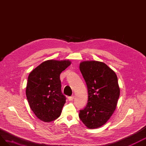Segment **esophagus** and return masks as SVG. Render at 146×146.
<instances>
[{
    "label": "esophagus",
    "instance_id": "obj_1",
    "mask_svg": "<svg viewBox=\"0 0 146 146\" xmlns=\"http://www.w3.org/2000/svg\"><path fill=\"white\" fill-rule=\"evenodd\" d=\"M68 99L69 101H72L74 99V96H71V97H68Z\"/></svg>",
    "mask_w": 146,
    "mask_h": 146
}]
</instances>
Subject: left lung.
<instances>
[{
    "instance_id": "left-lung-1",
    "label": "left lung",
    "mask_w": 146,
    "mask_h": 146,
    "mask_svg": "<svg viewBox=\"0 0 146 146\" xmlns=\"http://www.w3.org/2000/svg\"><path fill=\"white\" fill-rule=\"evenodd\" d=\"M88 90V101L79 117L89 128L103 125L113 114L120 95L117 77L105 63L84 61L80 65Z\"/></svg>"
}]
</instances>
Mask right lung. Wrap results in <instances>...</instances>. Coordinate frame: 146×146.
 Instances as JSON below:
<instances>
[{
    "mask_svg": "<svg viewBox=\"0 0 146 146\" xmlns=\"http://www.w3.org/2000/svg\"><path fill=\"white\" fill-rule=\"evenodd\" d=\"M70 64L68 60H49L29 74L27 99L33 112L42 121H53L60 115L66 97L61 91L60 74Z\"/></svg>",
    "mask_w": 146,
    "mask_h": 146,
    "instance_id": "add662e5",
    "label": "right lung"
}]
</instances>
